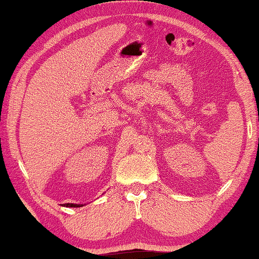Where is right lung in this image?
Instances as JSON below:
<instances>
[{
  "label": "right lung",
  "instance_id": "add662e5",
  "mask_svg": "<svg viewBox=\"0 0 259 259\" xmlns=\"http://www.w3.org/2000/svg\"><path fill=\"white\" fill-rule=\"evenodd\" d=\"M66 205L67 207H80V206H83V205H80V204H65Z\"/></svg>",
  "mask_w": 259,
  "mask_h": 259
}]
</instances>
